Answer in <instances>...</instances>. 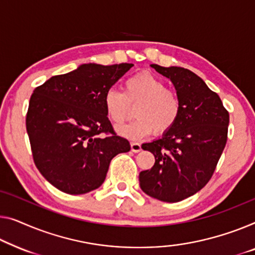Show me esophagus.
<instances>
[{
  "mask_svg": "<svg viewBox=\"0 0 255 255\" xmlns=\"http://www.w3.org/2000/svg\"><path fill=\"white\" fill-rule=\"evenodd\" d=\"M130 149L132 152H139L142 150V146H140V144L137 142H132L130 143Z\"/></svg>",
  "mask_w": 255,
  "mask_h": 255,
  "instance_id": "obj_1",
  "label": "esophagus"
}]
</instances>
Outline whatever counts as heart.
<instances>
[{
  "label": "heart",
  "mask_w": 255,
  "mask_h": 255,
  "mask_svg": "<svg viewBox=\"0 0 255 255\" xmlns=\"http://www.w3.org/2000/svg\"><path fill=\"white\" fill-rule=\"evenodd\" d=\"M106 116L119 126L131 116V105L137 117L132 123L119 128V134L131 139L152 134L162 135L180 119L182 101L176 91L168 89L161 79L149 72L131 75L124 83V93L110 89L104 95Z\"/></svg>",
  "instance_id": "heart-1"
}]
</instances>
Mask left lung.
Here are the masks:
<instances>
[{"label": "left lung", "mask_w": 255, "mask_h": 255, "mask_svg": "<svg viewBox=\"0 0 255 255\" xmlns=\"http://www.w3.org/2000/svg\"><path fill=\"white\" fill-rule=\"evenodd\" d=\"M170 79L182 101L180 119L161 138L144 143L154 155L151 169L139 173L140 189L166 203L195 195L208 183L225 150L229 112L203 79L183 67L152 64Z\"/></svg>", "instance_id": "8db88e82"}]
</instances>
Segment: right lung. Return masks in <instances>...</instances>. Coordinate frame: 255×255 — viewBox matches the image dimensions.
<instances>
[{
  "label": "right lung",
  "instance_id": "right-lung-1",
  "mask_svg": "<svg viewBox=\"0 0 255 255\" xmlns=\"http://www.w3.org/2000/svg\"><path fill=\"white\" fill-rule=\"evenodd\" d=\"M132 66L82 64L34 89L26 116L33 159L60 191L83 195L100 188L112 159L130 150L116 134L103 100Z\"/></svg>",
  "mask_w": 255,
  "mask_h": 255
}]
</instances>
